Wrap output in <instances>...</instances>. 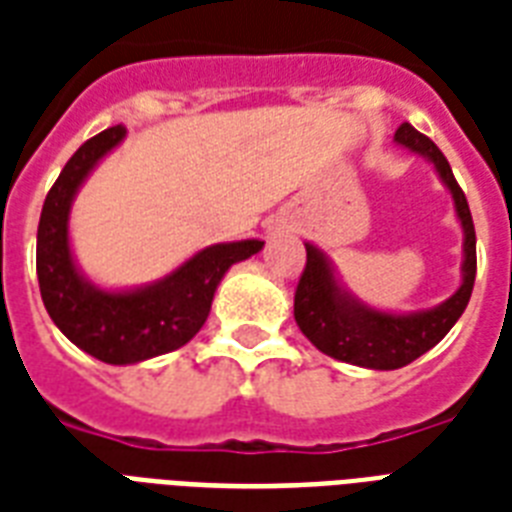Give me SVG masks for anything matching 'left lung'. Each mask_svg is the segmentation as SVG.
Returning a JSON list of instances; mask_svg holds the SVG:
<instances>
[{
  "label": "left lung",
  "mask_w": 512,
  "mask_h": 512,
  "mask_svg": "<svg viewBox=\"0 0 512 512\" xmlns=\"http://www.w3.org/2000/svg\"><path fill=\"white\" fill-rule=\"evenodd\" d=\"M398 146L425 156L436 167L441 183L449 188L454 209L462 223V284L449 300L430 311L417 313H385L369 308L361 300L345 292L337 281L327 255L313 244H305V271L295 292V321L300 332L327 356L364 369H401L414 358L428 353L444 340L446 332L457 324L468 308L476 284V228L465 193L454 180V172L446 156L428 135L417 132L409 122L396 130Z\"/></svg>",
  "instance_id": "obj_1"
}]
</instances>
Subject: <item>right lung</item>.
Segmentation results:
<instances>
[{"mask_svg": "<svg viewBox=\"0 0 512 512\" xmlns=\"http://www.w3.org/2000/svg\"><path fill=\"white\" fill-rule=\"evenodd\" d=\"M124 135L127 130L116 124L79 146L47 193L36 231V276L50 319L76 348L119 366L185 345L204 327L225 271L263 249V241L257 239L212 244L170 276L124 292L100 289L84 279L68 244L71 201L84 177L122 143Z\"/></svg>", "mask_w": 512, "mask_h": 512, "instance_id": "add662e5", "label": "right lung"}]
</instances>
